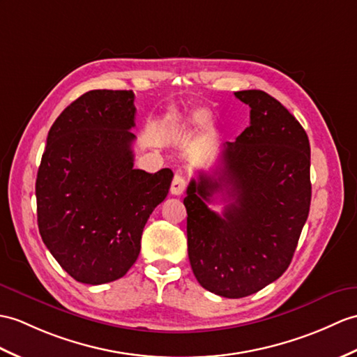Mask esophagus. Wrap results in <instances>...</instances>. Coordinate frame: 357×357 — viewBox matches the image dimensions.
I'll return each mask as SVG.
<instances>
[{
	"label": "esophagus",
	"instance_id": "esophagus-1",
	"mask_svg": "<svg viewBox=\"0 0 357 357\" xmlns=\"http://www.w3.org/2000/svg\"><path fill=\"white\" fill-rule=\"evenodd\" d=\"M185 187H187V179L182 175H175V178H173V181H172L170 193L175 196H181L185 192Z\"/></svg>",
	"mask_w": 357,
	"mask_h": 357
}]
</instances>
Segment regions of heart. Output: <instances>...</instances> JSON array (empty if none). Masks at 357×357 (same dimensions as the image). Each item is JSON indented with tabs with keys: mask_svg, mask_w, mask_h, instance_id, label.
<instances>
[{
	"mask_svg": "<svg viewBox=\"0 0 357 357\" xmlns=\"http://www.w3.org/2000/svg\"><path fill=\"white\" fill-rule=\"evenodd\" d=\"M206 120V114L204 111H195L190 114H179L173 112L170 114L167 120H165V130L170 135H184L193 132L196 128Z\"/></svg>",
	"mask_w": 357,
	"mask_h": 357,
	"instance_id": "1",
	"label": "heart"
}]
</instances>
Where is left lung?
Returning a JSON list of instances; mask_svg holds the SVG:
<instances>
[{"mask_svg":"<svg viewBox=\"0 0 357 357\" xmlns=\"http://www.w3.org/2000/svg\"><path fill=\"white\" fill-rule=\"evenodd\" d=\"M251 123L225 143L214 175L187 187L188 259L206 291L225 298L259 292L283 275L309 216L310 144L294 115L264 91H237ZM222 192L230 204L209 210Z\"/></svg>","mask_w":357,"mask_h":357,"instance_id":"1","label":"left lung"}]
</instances>
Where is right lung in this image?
<instances>
[{
    "label": "right lung",
    "mask_w": 357,
    "mask_h": 357,
    "mask_svg": "<svg viewBox=\"0 0 357 357\" xmlns=\"http://www.w3.org/2000/svg\"><path fill=\"white\" fill-rule=\"evenodd\" d=\"M132 91H88L53 123L36 178L38 227L48 251L85 284L121 278L167 197L170 169H134Z\"/></svg>",
    "instance_id": "1"
}]
</instances>
